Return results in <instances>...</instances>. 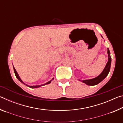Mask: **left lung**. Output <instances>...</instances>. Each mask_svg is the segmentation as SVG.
I'll list each match as a JSON object with an SVG mask.
<instances>
[{
  "label": "left lung",
  "mask_w": 123,
  "mask_h": 123,
  "mask_svg": "<svg viewBox=\"0 0 123 123\" xmlns=\"http://www.w3.org/2000/svg\"><path fill=\"white\" fill-rule=\"evenodd\" d=\"M107 53L108 55H109V57H108V62L106 64V66L104 68V70L103 72L101 73L100 75H99L98 76H97V78L93 79H90V80H83L82 82H84L87 85H89V86H94V85H96L98 84L99 83L102 81L104 79H105L106 77L107 76L108 74L110 72V67H111V56H110V52L109 48H107Z\"/></svg>",
  "instance_id": "obj_1"
}]
</instances>
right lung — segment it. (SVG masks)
I'll return each mask as SVG.
<instances>
[{
	"instance_id": "obj_1",
	"label": "right lung",
	"mask_w": 123,
	"mask_h": 123,
	"mask_svg": "<svg viewBox=\"0 0 123 123\" xmlns=\"http://www.w3.org/2000/svg\"><path fill=\"white\" fill-rule=\"evenodd\" d=\"M13 70H14V74H15V75H16V78L18 79V80L19 81H20L22 83H23V84H24V85H25L24 84V83L21 80V79H20V78H19V75H18V73H17V72H16V69H15V68H14V67H13ZM51 82V81H49V82H48L47 83H46V84H43V85H39V86H29V87H30V88H38V87H39L40 86H44V85H47V84H50V83Z\"/></svg>"
}]
</instances>
